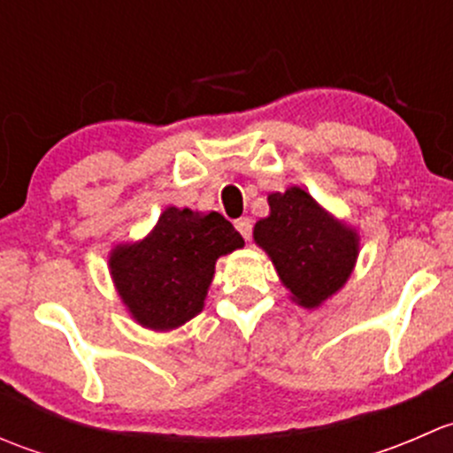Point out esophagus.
<instances>
[{
    "mask_svg": "<svg viewBox=\"0 0 453 453\" xmlns=\"http://www.w3.org/2000/svg\"><path fill=\"white\" fill-rule=\"evenodd\" d=\"M234 226H236V230L241 232V236H243L245 241L252 239V219H250V217H241V219H236Z\"/></svg>",
    "mask_w": 453,
    "mask_h": 453,
    "instance_id": "obj_1",
    "label": "esophagus"
}]
</instances>
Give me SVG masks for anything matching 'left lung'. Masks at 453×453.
<instances>
[{"mask_svg":"<svg viewBox=\"0 0 453 453\" xmlns=\"http://www.w3.org/2000/svg\"><path fill=\"white\" fill-rule=\"evenodd\" d=\"M267 201L269 217L254 226L256 245L269 254L294 303L319 307L353 273L359 234L300 186L272 193Z\"/></svg>","mask_w":453,"mask_h":453,"instance_id":"1","label":"left lung"}]
</instances>
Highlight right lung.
<instances>
[{
    "label": "right lung",
    "mask_w": 453,
    "mask_h": 453,
    "mask_svg": "<svg viewBox=\"0 0 453 453\" xmlns=\"http://www.w3.org/2000/svg\"><path fill=\"white\" fill-rule=\"evenodd\" d=\"M243 245V236L219 212L171 205L144 239L111 250L109 269L135 322L173 331L203 309L219 256Z\"/></svg>",
    "instance_id": "add662e5"
}]
</instances>
